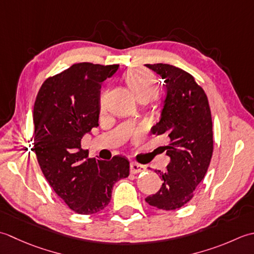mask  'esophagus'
Returning <instances> with one entry per match:
<instances>
[{
	"label": "esophagus",
	"instance_id": "34e87169",
	"mask_svg": "<svg viewBox=\"0 0 254 254\" xmlns=\"http://www.w3.org/2000/svg\"><path fill=\"white\" fill-rule=\"evenodd\" d=\"M144 170H146V167H144V165L138 164V163H136V162L130 163V172H131L132 174L142 172V171H144Z\"/></svg>",
	"mask_w": 254,
	"mask_h": 254
}]
</instances>
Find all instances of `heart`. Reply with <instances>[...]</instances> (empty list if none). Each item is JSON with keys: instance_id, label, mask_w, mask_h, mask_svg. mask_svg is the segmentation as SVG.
Wrapping results in <instances>:
<instances>
[{"instance_id": "obj_1", "label": "heart", "mask_w": 254, "mask_h": 254, "mask_svg": "<svg viewBox=\"0 0 254 254\" xmlns=\"http://www.w3.org/2000/svg\"><path fill=\"white\" fill-rule=\"evenodd\" d=\"M125 80L129 87L132 90L133 94L137 97L141 95H148L152 97L158 92V83L154 75L146 69H133L127 72ZM105 93L103 92L100 97L101 108H104Z\"/></svg>"}]
</instances>
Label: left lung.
Here are the masks:
<instances>
[{
  "instance_id": "1",
  "label": "left lung",
  "mask_w": 254,
  "mask_h": 254,
  "mask_svg": "<svg viewBox=\"0 0 254 254\" xmlns=\"http://www.w3.org/2000/svg\"><path fill=\"white\" fill-rule=\"evenodd\" d=\"M161 76L167 94L153 134H164L170 157L165 172L156 170L162 186L146 201L162 210L181 208L193 198L213 156V122L204 90L188 72L167 64H146Z\"/></svg>"
}]
</instances>
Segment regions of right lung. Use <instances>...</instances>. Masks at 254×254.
Wrapping results in <instances>:
<instances>
[{"mask_svg":"<svg viewBox=\"0 0 254 254\" xmlns=\"http://www.w3.org/2000/svg\"><path fill=\"white\" fill-rule=\"evenodd\" d=\"M118 64L81 62L48 77L34 106V150L56 194L81 215L98 213L110 204L113 186L129 175V162L89 158L81 140L98 126L101 86Z\"/></svg>","mask_w":254,"mask_h":254,"instance_id":"right-lung-1","label":"right lung"}]
</instances>
